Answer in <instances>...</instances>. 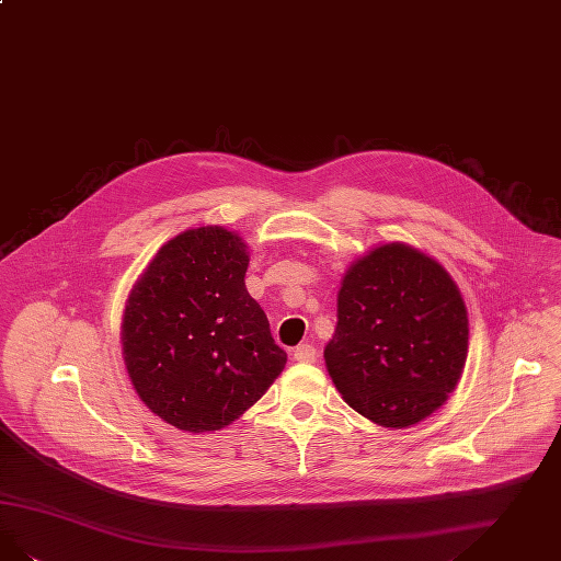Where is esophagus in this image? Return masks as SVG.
<instances>
[{
    "mask_svg": "<svg viewBox=\"0 0 561 561\" xmlns=\"http://www.w3.org/2000/svg\"><path fill=\"white\" fill-rule=\"evenodd\" d=\"M291 357H294V360H298V363H314V359H317V348H314L313 344H298L294 348Z\"/></svg>",
    "mask_w": 561,
    "mask_h": 561,
    "instance_id": "34e87169",
    "label": "esophagus"
}]
</instances>
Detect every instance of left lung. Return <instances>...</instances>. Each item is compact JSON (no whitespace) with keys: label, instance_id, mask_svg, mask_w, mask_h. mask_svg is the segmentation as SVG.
Returning <instances> with one entry per match:
<instances>
[{"label":"left lung","instance_id":"obj_1","mask_svg":"<svg viewBox=\"0 0 561 561\" xmlns=\"http://www.w3.org/2000/svg\"><path fill=\"white\" fill-rule=\"evenodd\" d=\"M468 337L466 302L447 270L392 242L344 273L323 357L346 403L378 426L401 430L445 404L463 374Z\"/></svg>","mask_w":561,"mask_h":561}]
</instances>
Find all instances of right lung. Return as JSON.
Segmentation results:
<instances>
[{
    "label": "right lung",
    "mask_w": 561,
    "mask_h": 561,
    "mask_svg": "<svg viewBox=\"0 0 561 561\" xmlns=\"http://www.w3.org/2000/svg\"><path fill=\"white\" fill-rule=\"evenodd\" d=\"M247 248L221 225L185 229L127 298L121 342L129 380L152 413L185 432L236 422L288 360L248 294Z\"/></svg>",
    "instance_id": "right-lung-1"
}]
</instances>
